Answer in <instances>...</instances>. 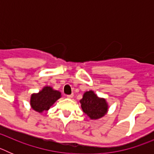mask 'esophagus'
<instances>
[{
    "mask_svg": "<svg viewBox=\"0 0 154 154\" xmlns=\"http://www.w3.org/2000/svg\"><path fill=\"white\" fill-rule=\"evenodd\" d=\"M73 96H74V95H73V94H71V95H68L67 98H69V99H72V98H73Z\"/></svg>",
    "mask_w": 154,
    "mask_h": 154,
    "instance_id": "34e87169",
    "label": "esophagus"
}]
</instances>
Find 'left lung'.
<instances>
[{"label":"left lung","instance_id":"left-lung-1","mask_svg":"<svg viewBox=\"0 0 154 154\" xmlns=\"http://www.w3.org/2000/svg\"><path fill=\"white\" fill-rule=\"evenodd\" d=\"M82 109L91 119H99L108 112L109 106L104 98H100L94 91H87L80 100Z\"/></svg>","mask_w":154,"mask_h":154}]
</instances>
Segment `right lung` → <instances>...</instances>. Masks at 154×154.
I'll list each match as a JSON object with an SVG mask.
<instances>
[{"mask_svg": "<svg viewBox=\"0 0 154 154\" xmlns=\"http://www.w3.org/2000/svg\"><path fill=\"white\" fill-rule=\"evenodd\" d=\"M62 97L59 91L53 89L51 86H45L38 93L31 94L30 105L35 111L42 113L51 108L58 99Z\"/></svg>", "mask_w": 154, "mask_h": 154, "instance_id": "right-lung-1", "label": "right lung"}]
</instances>
